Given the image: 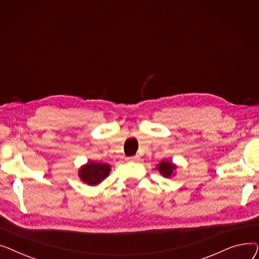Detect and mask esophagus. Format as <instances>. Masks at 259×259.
Masks as SVG:
<instances>
[{"label": "esophagus", "instance_id": "1", "mask_svg": "<svg viewBox=\"0 0 259 259\" xmlns=\"http://www.w3.org/2000/svg\"><path fill=\"white\" fill-rule=\"evenodd\" d=\"M126 159H127V160H129V161H137V160H139V159H140V156H139V155H133V156H129V157H127Z\"/></svg>", "mask_w": 259, "mask_h": 259}]
</instances>
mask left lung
<instances>
[{"instance_id":"1","label":"left lung","mask_w":259,"mask_h":259,"mask_svg":"<svg viewBox=\"0 0 259 259\" xmlns=\"http://www.w3.org/2000/svg\"><path fill=\"white\" fill-rule=\"evenodd\" d=\"M157 169L159 170V172L162 176H165V178H170L173 170L175 169V166L170 161H161L158 165Z\"/></svg>"}]
</instances>
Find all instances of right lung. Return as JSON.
<instances>
[{
    "label": "right lung",
    "mask_w": 259,
    "mask_h": 259,
    "mask_svg": "<svg viewBox=\"0 0 259 259\" xmlns=\"http://www.w3.org/2000/svg\"><path fill=\"white\" fill-rule=\"evenodd\" d=\"M110 172V166L100 162H88L79 170V178L88 185H98L104 181Z\"/></svg>",
    "instance_id": "add662e5"
}]
</instances>
